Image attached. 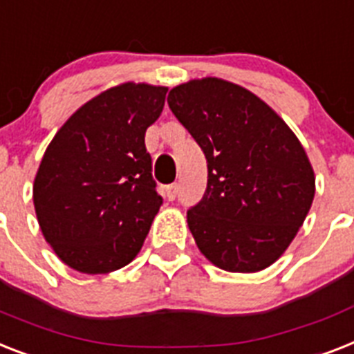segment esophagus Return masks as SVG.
Here are the masks:
<instances>
[{
	"mask_svg": "<svg viewBox=\"0 0 354 354\" xmlns=\"http://www.w3.org/2000/svg\"><path fill=\"white\" fill-rule=\"evenodd\" d=\"M178 194V185L176 183H171V185L165 187V198H167L169 202H172Z\"/></svg>",
	"mask_w": 354,
	"mask_h": 354,
	"instance_id": "esophagus-1",
	"label": "esophagus"
}]
</instances>
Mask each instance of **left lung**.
<instances>
[{
  "mask_svg": "<svg viewBox=\"0 0 354 354\" xmlns=\"http://www.w3.org/2000/svg\"><path fill=\"white\" fill-rule=\"evenodd\" d=\"M169 107L207 160V189L187 211L198 249L229 272L283 254L315 198V172L287 123L251 91L218 77L169 93Z\"/></svg>",
  "mask_w": 354,
  "mask_h": 354,
  "instance_id": "obj_1",
  "label": "left lung"
}]
</instances>
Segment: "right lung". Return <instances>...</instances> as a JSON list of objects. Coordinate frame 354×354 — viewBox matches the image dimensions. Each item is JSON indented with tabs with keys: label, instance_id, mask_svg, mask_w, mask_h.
I'll return each mask as SVG.
<instances>
[{
	"label": "right lung",
	"instance_id": "obj_1",
	"mask_svg": "<svg viewBox=\"0 0 354 354\" xmlns=\"http://www.w3.org/2000/svg\"><path fill=\"white\" fill-rule=\"evenodd\" d=\"M167 87L123 83L77 109L56 132L34 180V209L59 260L85 274L131 263L163 203L145 131Z\"/></svg>",
	"mask_w": 354,
	"mask_h": 354
}]
</instances>
